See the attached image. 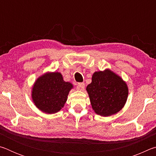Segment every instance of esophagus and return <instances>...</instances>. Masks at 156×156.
<instances>
[{
    "label": "esophagus",
    "mask_w": 156,
    "mask_h": 156,
    "mask_svg": "<svg viewBox=\"0 0 156 156\" xmlns=\"http://www.w3.org/2000/svg\"><path fill=\"white\" fill-rule=\"evenodd\" d=\"M77 89L78 90H80V91H83V89H84V83H78L77 84Z\"/></svg>",
    "instance_id": "1"
}]
</instances>
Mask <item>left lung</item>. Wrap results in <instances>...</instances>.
Listing matches in <instances>:
<instances>
[{
	"instance_id": "1",
	"label": "left lung",
	"mask_w": 156,
	"mask_h": 156,
	"mask_svg": "<svg viewBox=\"0 0 156 156\" xmlns=\"http://www.w3.org/2000/svg\"><path fill=\"white\" fill-rule=\"evenodd\" d=\"M86 89L94 112L105 117L120 112L128 96L126 83L109 69L95 72Z\"/></svg>"
}]
</instances>
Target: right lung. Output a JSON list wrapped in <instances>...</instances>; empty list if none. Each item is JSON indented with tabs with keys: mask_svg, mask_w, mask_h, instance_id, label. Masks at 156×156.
<instances>
[{
	"mask_svg": "<svg viewBox=\"0 0 156 156\" xmlns=\"http://www.w3.org/2000/svg\"><path fill=\"white\" fill-rule=\"evenodd\" d=\"M72 84L63 80L58 72L47 73L37 79L31 97L36 107L46 113H55L64 107Z\"/></svg>",
	"mask_w": 156,
	"mask_h": 156,
	"instance_id": "right-lung-1",
	"label": "right lung"
}]
</instances>
